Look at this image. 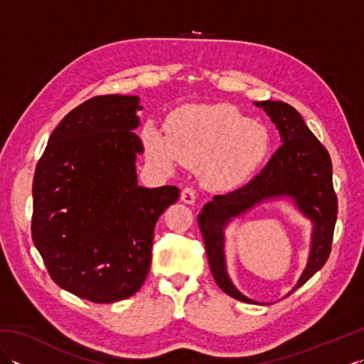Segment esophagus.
I'll use <instances>...</instances> for the list:
<instances>
[{"instance_id":"1","label":"esophagus","mask_w":364,"mask_h":364,"mask_svg":"<svg viewBox=\"0 0 364 364\" xmlns=\"http://www.w3.org/2000/svg\"><path fill=\"white\" fill-rule=\"evenodd\" d=\"M196 198H197V192H196V189L194 188H184L183 191H181V202H184V203H188V205H192L196 202Z\"/></svg>"}]
</instances>
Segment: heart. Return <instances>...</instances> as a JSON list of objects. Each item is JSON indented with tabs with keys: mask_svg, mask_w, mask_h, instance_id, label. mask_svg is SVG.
<instances>
[{
	"mask_svg": "<svg viewBox=\"0 0 364 364\" xmlns=\"http://www.w3.org/2000/svg\"><path fill=\"white\" fill-rule=\"evenodd\" d=\"M149 156L172 168L176 162L202 167L208 188L230 191L242 184L266 156L267 131L228 105H191L170 115L167 136L149 127Z\"/></svg>",
	"mask_w": 364,
	"mask_h": 364,
	"instance_id": "b5f03b06",
	"label": "heart"
}]
</instances>
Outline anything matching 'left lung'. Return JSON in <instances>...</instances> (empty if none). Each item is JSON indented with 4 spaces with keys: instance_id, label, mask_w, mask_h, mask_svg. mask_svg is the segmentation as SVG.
Here are the masks:
<instances>
[{
    "instance_id": "obj_1",
    "label": "left lung",
    "mask_w": 364,
    "mask_h": 364,
    "mask_svg": "<svg viewBox=\"0 0 364 364\" xmlns=\"http://www.w3.org/2000/svg\"><path fill=\"white\" fill-rule=\"evenodd\" d=\"M280 131L282 146L264 168L245 186L223 196H215L198 214V227L202 231L208 261L215 283L219 288L236 300L253 304L239 292L230 282L223 257V227L236 215L250 210L262 200L289 196L294 202L314 222L311 255L305 272L301 274L296 291L305 284L318 270L326 264L338 214V198L331 180V159L326 146L316 137L301 115L288 103L259 102Z\"/></svg>"
}]
</instances>
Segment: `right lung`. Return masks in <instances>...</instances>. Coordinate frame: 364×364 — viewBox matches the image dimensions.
<instances>
[{
	"instance_id": "1",
	"label": "right lung",
	"mask_w": 364,
	"mask_h": 364,
	"mask_svg": "<svg viewBox=\"0 0 364 364\" xmlns=\"http://www.w3.org/2000/svg\"><path fill=\"white\" fill-rule=\"evenodd\" d=\"M137 97L100 95L60 120L37 162L31 233L53 282L94 304L133 296L151 262L154 225L176 186H137Z\"/></svg>"
}]
</instances>
